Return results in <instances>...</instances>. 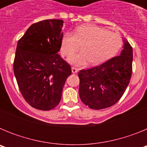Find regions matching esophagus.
I'll use <instances>...</instances> for the list:
<instances>
[{
    "label": "esophagus",
    "instance_id": "1",
    "mask_svg": "<svg viewBox=\"0 0 147 147\" xmlns=\"http://www.w3.org/2000/svg\"><path fill=\"white\" fill-rule=\"evenodd\" d=\"M71 71H72L73 74H76V73L78 72V71H79V69L75 67H72V68H71Z\"/></svg>",
    "mask_w": 147,
    "mask_h": 147
}]
</instances>
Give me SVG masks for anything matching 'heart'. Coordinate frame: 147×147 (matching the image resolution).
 Returning <instances> with one entry per match:
<instances>
[{"label":"heart","instance_id":"heart-1","mask_svg":"<svg viewBox=\"0 0 147 147\" xmlns=\"http://www.w3.org/2000/svg\"><path fill=\"white\" fill-rule=\"evenodd\" d=\"M69 61L76 65H83L90 61L93 65L103 63L116 54L122 46L120 35L102 27L91 24L78 26L75 32H67L62 37L61 51L69 57Z\"/></svg>","mask_w":147,"mask_h":147}]
</instances>
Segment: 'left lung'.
<instances>
[{
  "label": "left lung",
  "instance_id": "obj_1",
  "mask_svg": "<svg viewBox=\"0 0 147 147\" xmlns=\"http://www.w3.org/2000/svg\"><path fill=\"white\" fill-rule=\"evenodd\" d=\"M120 56L90 69L81 70L80 97L93 110L111 107L121 98L129 83L132 71V48L124 38Z\"/></svg>",
  "mask_w": 147,
  "mask_h": 147
}]
</instances>
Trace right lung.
Returning a JSON list of instances; mask_svg holds the SVG:
<instances>
[{"label": "right lung", "instance_id": "1", "mask_svg": "<svg viewBox=\"0 0 147 147\" xmlns=\"http://www.w3.org/2000/svg\"><path fill=\"white\" fill-rule=\"evenodd\" d=\"M63 23L52 19L34 23L18 42L14 74L24 99L37 110H50L59 105L71 74L70 65L57 54Z\"/></svg>", "mask_w": 147, "mask_h": 147}]
</instances>
